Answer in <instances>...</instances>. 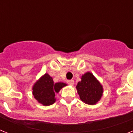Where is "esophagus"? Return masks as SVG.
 <instances>
[{"mask_svg":"<svg viewBox=\"0 0 133 133\" xmlns=\"http://www.w3.org/2000/svg\"><path fill=\"white\" fill-rule=\"evenodd\" d=\"M67 84H69V85H74V80H73V79L68 80Z\"/></svg>","mask_w":133,"mask_h":133,"instance_id":"1","label":"esophagus"}]
</instances>
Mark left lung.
Returning a JSON list of instances; mask_svg holds the SVG:
<instances>
[{"label":"left lung","mask_w":133,"mask_h":133,"mask_svg":"<svg viewBox=\"0 0 133 133\" xmlns=\"http://www.w3.org/2000/svg\"><path fill=\"white\" fill-rule=\"evenodd\" d=\"M82 101L88 105H94L103 95V87L92 74L88 72L82 77V81L76 86Z\"/></svg>","instance_id":"8db88e82"}]
</instances>
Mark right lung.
Here are the masks:
<instances>
[{"label":"right lung","mask_w":133,"mask_h":133,"mask_svg":"<svg viewBox=\"0 0 133 133\" xmlns=\"http://www.w3.org/2000/svg\"><path fill=\"white\" fill-rule=\"evenodd\" d=\"M66 84L62 82L54 84L52 78L46 73L35 83L32 88V94L39 103L48 106L56 101L55 92H58Z\"/></svg>","instance_id":"obj_1"}]
</instances>
